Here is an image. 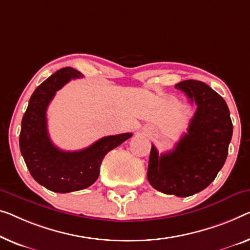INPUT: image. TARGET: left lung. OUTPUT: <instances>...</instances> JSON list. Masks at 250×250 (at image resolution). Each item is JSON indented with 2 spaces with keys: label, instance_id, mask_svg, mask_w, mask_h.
Listing matches in <instances>:
<instances>
[{
  "label": "left lung",
  "instance_id": "1",
  "mask_svg": "<svg viewBox=\"0 0 250 250\" xmlns=\"http://www.w3.org/2000/svg\"><path fill=\"white\" fill-rule=\"evenodd\" d=\"M175 87L196 104V111L188 133L172 151L159 155L152 145L147 177L157 191L185 197L201 192L217 177L228 155L232 122L225 100L206 83L188 80Z\"/></svg>",
  "mask_w": 250,
  "mask_h": 250
}]
</instances>
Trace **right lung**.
Returning <instances> with one entry per match:
<instances>
[{"label":"right lung","instance_id":"right-lung-1","mask_svg":"<svg viewBox=\"0 0 250 250\" xmlns=\"http://www.w3.org/2000/svg\"><path fill=\"white\" fill-rule=\"evenodd\" d=\"M83 77L76 69L66 67L48 77L33 92L22 118L20 150L31 176L40 185L57 193L86 188L98 180L105 156L132 133L103 137L77 151H64L51 143L47 129V107L56 92L74 78Z\"/></svg>","mask_w":250,"mask_h":250}]
</instances>
